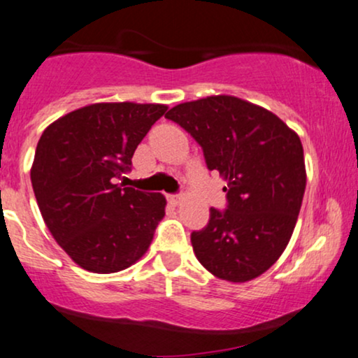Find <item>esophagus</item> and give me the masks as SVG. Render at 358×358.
<instances>
[{"label": "esophagus", "mask_w": 358, "mask_h": 358, "mask_svg": "<svg viewBox=\"0 0 358 358\" xmlns=\"http://www.w3.org/2000/svg\"><path fill=\"white\" fill-rule=\"evenodd\" d=\"M166 198H168V201H170L171 205H178L180 200H182V196H180V195H168Z\"/></svg>", "instance_id": "34e87169"}]
</instances>
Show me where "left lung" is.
<instances>
[{
    "instance_id": "obj_1",
    "label": "left lung",
    "mask_w": 358,
    "mask_h": 358,
    "mask_svg": "<svg viewBox=\"0 0 358 358\" xmlns=\"http://www.w3.org/2000/svg\"><path fill=\"white\" fill-rule=\"evenodd\" d=\"M165 116L195 138L208 170L227 182V210L210 208L208 225L192 234L198 262L227 282L257 278L283 253L302 206L299 135L272 111L228 94L180 103Z\"/></svg>"
}]
</instances>
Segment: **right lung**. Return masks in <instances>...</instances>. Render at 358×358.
Returning <instances> with one entry per match:
<instances>
[{
    "mask_svg": "<svg viewBox=\"0 0 358 358\" xmlns=\"http://www.w3.org/2000/svg\"><path fill=\"white\" fill-rule=\"evenodd\" d=\"M168 106L94 103L43 131L31 185L43 220L75 264L115 273L140 260L165 217L162 193L116 183L130 171L136 146Z\"/></svg>",
    "mask_w": 358,
    "mask_h": 358,
    "instance_id": "right-lung-1",
    "label": "right lung"
}]
</instances>
